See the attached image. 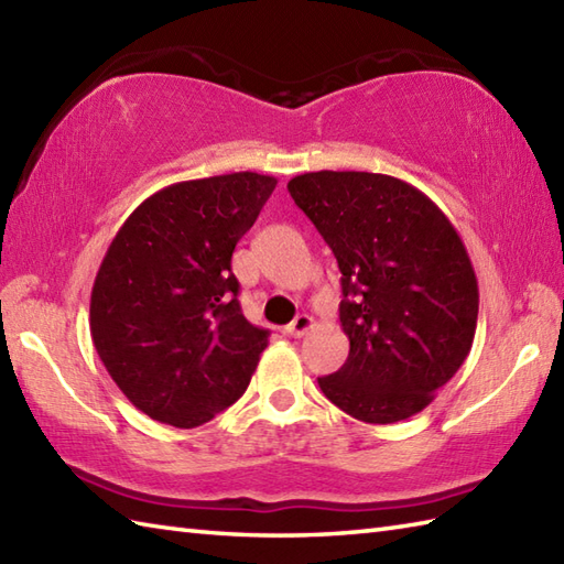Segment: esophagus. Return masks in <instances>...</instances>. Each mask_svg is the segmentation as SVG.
<instances>
[{
  "instance_id": "esophagus-1",
  "label": "esophagus",
  "mask_w": 564,
  "mask_h": 564,
  "mask_svg": "<svg viewBox=\"0 0 564 564\" xmlns=\"http://www.w3.org/2000/svg\"><path fill=\"white\" fill-rule=\"evenodd\" d=\"M313 317L310 315H297L289 327H285V334H289V337H303V334H307L310 329H313Z\"/></svg>"
}]
</instances>
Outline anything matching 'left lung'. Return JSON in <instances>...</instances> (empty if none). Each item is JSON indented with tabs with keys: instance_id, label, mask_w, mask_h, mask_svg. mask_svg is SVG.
Masks as SVG:
<instances>
[{
	"instance_id": "left-lung-1",
	"label": "left lung",
	"mask_w": 564,
	"mask_h": 564,
	"mask_svg": "<svg viewBox=\"0 0 564 564\" xmlns=\"http://www.w3.org/2000/svg\"><path fill=\"white\" fill-rule=\"evenodd\" d=\"M289 191L337 257L349 358L317 378L366 424L422 412L470 354L477 279L460 235L412 184L370 172H310Z\"/></svg>"
}]
</instances>
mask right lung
<instances>
[{
    "instance_id": "obj_1",
    "label": "right lung",
    "mask_w": 564,
    "mask_h": 564,
    "mask_svg": "<svg viewBox=\"0 0 564 564\" xmlns=\"http://www.w3.org/2000/svg\"><path fill=\"white\" fill-rule=\"evenodd\" d=\"M275 178H194L145 198L106 251L91 289V341L140 412L178 429L242 398L269 329L239 307L232 251Z\"/></svg>"
}]
</instances>
